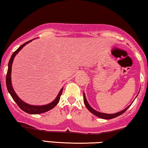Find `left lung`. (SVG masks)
Here are the masks:
<instances>
[{"label": "left lung", "instance_id": "obj_1", "mask_svg": "<svg viewBox=\"0 0 148 148\" xmlns=\"http://www.w3.org/2000/svg\"><path fill=\"white\" fill-rule=\"evenodd\" d=\"M84 101L85 105H86V108H88V111H90L91 113H92V114L95 115L96 116L99 117V118H102V119H113V118H116V117H118V116H119V115H122V114H123V113H125V112L127 110V108H128L130 106V105H131V104H130V106H129L128 107H127L126 108H125V109L123 110V111L118 112V113H113V114H108V113H100V112H98V111H95V109H93V108H92V107H91L90 106L89 103H88L87 99H86V95H85L84 93Z\"/></svg>", "mask_w": 148, "mask_h": 148}]
</instances>
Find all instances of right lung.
I'll list each match as a JSON object with an SVG mask.
<instances>
[{
    "mask_svg": "<svg viewBox=\"0 0 148 148\" xmlns=\"http://www.w3.org/2000/svg\"><path fill=\"white\" fill-rule=\"evenodd\" d=\"M32 40H33L25 42V43L23 44V45L20 46V47H18V48L16 49L14 53H13L12 55V56L10 59L9 63H8V72H7V75H6V86H7V88H8V92H10V95L12 96V99L14 100L15 102L17 103L18 107L21 108L22 111H25V113H29V114H40V113H45V112L52 109L53 108H54V107L56 106L57 103H58L59 100H60V96L61 95H62L63 88H62V89L60 90V92H59L58 95V96L56 97V98L52 102L49 103L47 105H43V106H33V105L28 104V103H26L23 101H22V100L17 96V95L16 94V92H14V89H13L12 86V81H11V72H12V66L13 60H14V57L16 56V55L18 53V51H19L21 50V49L23 48L25 45L29 43L30 42L32 41Z\"/></svg>",
    "mask_w": 148,
    "mask_h": 148,
    "instance_id": "obj_1",
    "label": "right lung"
}]
</instances>
